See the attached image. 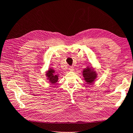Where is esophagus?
<instances>
[{"label": "esophagus", "instance_id": "34e87169", "mask_svg": "<svg viewBox=\"0 0 133 133\" xmlns=\"http://www.w3.org/2000/svg\"><path fill=\"white\" fill-rule=\"evenodd\" d=\"M69 70H70V71H74V67L73 66H70Z\"/></svg>", "mask_w": 133, "mask_h": 133}]
</instances>
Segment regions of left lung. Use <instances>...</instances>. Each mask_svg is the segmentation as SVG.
Masks as SVG:
<instances>
[{"instance_id": "8db88e82", "label": "left lung", "mask_w": 133, "mask_h": 133, "mask_svg": "<svg viewBox=\"0 0 133 133\" xmlns=\"http://www.w3.org/2000/svg\"><path fill=\"white\" fill-rule=\"evenodd\" d=\"M83 76L88 84H92L97 77L96 72L90 67H87L83 71Z\"/></svg>"}]
</instances>
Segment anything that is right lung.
Instances as JSON below:
<instances>
[{
	"label": "right lung",
	"mask_w": 133,
	"mask_h": 133,
	"mask_svg": "<svg viewBox=\"0 0 133 133\" xmlns=\"http://www.w3.org/2000/svg\"><path fill=\"white\" fill-rule=\"evenodd\" d=\"M46 76L50 82L53 83V84H55V83L57 82L58 79V76L56 74L55 71L53 69H49V70L47 71V72L46 74Z\"/></svg>",
	"instance_id": "right-lung-1"
}]
</instances>
